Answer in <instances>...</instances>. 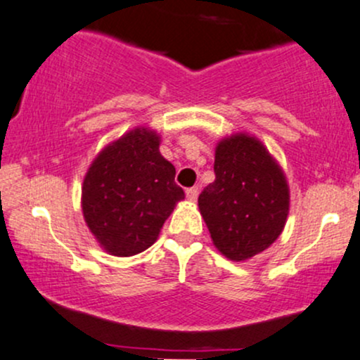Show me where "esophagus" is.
<instances>
[{
	"label": "esophagus",
	"mask_w": 360,
	"mask_h": 360,
	"mask_svg": "<svg viewBox=\"0 0 360 360\" xmlns=\"http://www.w3.org/2000/svg\"><path fill=\"white\" fill-rule=\"evenodd\" d=\"M185 195H187V199L191 200V202H193L197 199V195H199V188L197 187H191V188H187V191H185Z\"/></svg>",
	"instance_id": "esophagus-1"
}]
</instances>
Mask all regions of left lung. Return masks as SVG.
I'll use <instances>...</instances> for the list:
<instances>
[{
	"label": "left lung",
	"instance_id": "left-lung-1",
	"mask_svg": "<svg viewBox=\"0 0 360 360\" xmlns=\"http://www.w3.org/2000/svg\"><path fill=\"white\" fill-rule=\"evenodd\" d=\"M214 173L216 180L199 195L214 246L234 262L267 250L289 214L282 168L257 137L234 134L217 144Z\"/></svg>",
	"mask_w": 360,
	"mask_h": 360
}]
</instances>
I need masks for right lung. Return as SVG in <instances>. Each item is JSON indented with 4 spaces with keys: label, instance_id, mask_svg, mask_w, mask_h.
Listing matches in <instances>:
<instances>
[{
    "label": "right lung",
    "instance_id": "1",
    "mask_svg": "<svg viewBox=\"0 0 360 360\" xmlns=\"http://www.w3.org/2000/svg\"><path fill=\"white\" fill-rule=\"evenodd\" d=\"M185 199L175 167L160 153V136L137 127L100 151L82 188L84 223L110 255L131 257L156 241Z\"/></svg>",
    "mask_w": 360,
    "mask_h": 360
}]
</instances>
